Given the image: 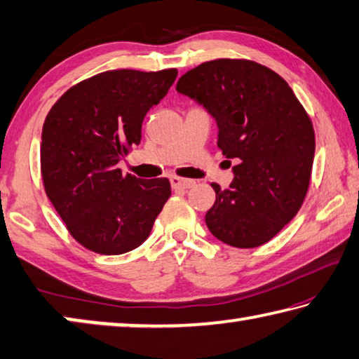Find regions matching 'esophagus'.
<instances>
[{"mask_svg":"<svg viewBox=\"0 0 359 359\" xmlns=\"http://www.w3.org/2000/svg\"><path fill=\"white\" fill-rule=\"evenodd\" d=\"M171 185L172 188H191L196 185V182L191 179H182V177H177V175H174V177H171Z\"/></svg>","mask_w":359,"mask_h":359,"instance_id":"obj_1","label":"esophagus"}]
</instances>
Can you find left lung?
Here are the masks:
<instances>
[{
  "mask_svg": "<svg viewBox=\"0 0 359 359\" xmlns=\"http://www.w3.org/2000/svg\"><path fill=\"white\" fill-rule=\"evenodd\" d=\"M175 90L215 118L217 145L238 161L229 188L210 184L209 231L231 247L266 244L297 214L311 184L315 133L306 109L277 72L250 60L205 62Z\"/></svg>",
  "mask_w": 359,
  "mask_h": 359,
  "instance_id": "1",
  "label": "left lung"
}]
</instances>
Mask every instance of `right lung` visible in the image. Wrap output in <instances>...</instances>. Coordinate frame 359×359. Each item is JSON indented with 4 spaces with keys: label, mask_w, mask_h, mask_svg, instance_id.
I'll list each match as a JSON object with an SVG mask.
<instances>
[{
    "label": "right lung",
    "mask_w": 359,
    "mask_h": 359,
    "mask_svg": "<svg viewBox=\"0 0 359 359\" xmlns=\"http://www.w3.org/2000/svg\"><path fill=\"white\" fill-rule=\"evenodd\" d=\"M177 69H114L71 87L47 114L41 136L44 190L79 244L101 255L135 250L171 196L166 177L121 174L141 142L145 114L165 98Z\"/></svg>",
    "instance_id": "add662e5"
}]
</instances>
